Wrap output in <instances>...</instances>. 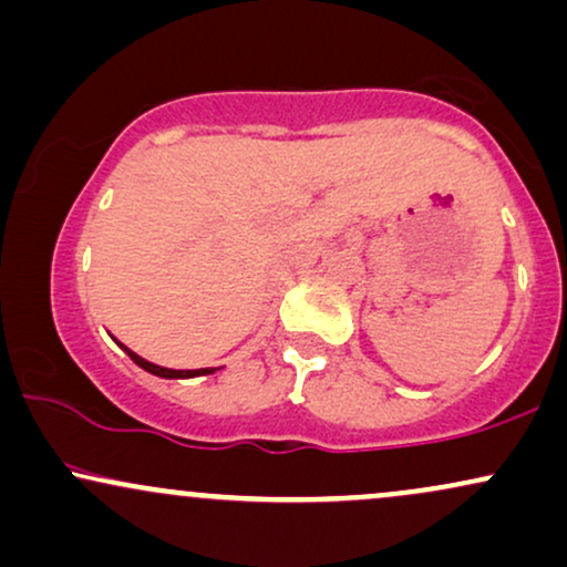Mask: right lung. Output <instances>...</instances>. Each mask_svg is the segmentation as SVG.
<instances>
[{"label":"right lung","mask_w":567,"mask_h":567,"mask_svg":"<svg viewBox=\"0 0 567 567\" xmlns=\"http://www.w3.org/2000/svg\"><path fill=\"white\" fill-rule=\"evenodd\" d=\"M112 338H114V336H112ZM114 341H116V338H114ZM116 343H120V341H116ZM120 347H122V351H125V354L130 357V360L135 362V365L146 370V373L159 375V379H197V375H210V373H216V368H197V370H173V368H162V365H154V362L143 360L141 354H135V351H133V349H127L125 343H120Z\"/></svg>","instance_id":"obj_1"}]
</instances>
